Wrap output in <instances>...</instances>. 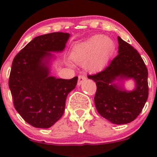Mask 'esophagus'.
<instances>
[{"label":"esophagus","instance_id":"34e87169","mask_svg":"<svg viewBox=\"0 0 157 157\" xmlns=\"http://www.w3.org/2000/svg\"><path fill=\"white\" fill-rule=\"evenodd\" d=\"M86 80V77L84 75H79L78 77V85L82 84Z\"/></svg>","mask_w":157,"mask_h":157}]
</instances>
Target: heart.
I'll return each mask as SVG.
<instances>
[{"mask_svg": "<svg viewBox=\"0 0 157 157\" xmlns=\"http://www.w3.org/2000/svg\"><path fill=\"white\" fill-rule=\"evenodd\" d=\"M114 49L113 40L102 35H96L76 45L71 58L77 64L85 65L90 72H98L105 65Z\"/></svg>", "mask_w": 157, "mask_h": 157, "instance_id": "heart-1", "label": "heart"}]
</instances>
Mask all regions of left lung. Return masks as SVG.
<instances>
[{
    "mask_svg": "<svg viewBox=\"0 0 157 157\" xmlns=\"http://www.w3.org/2000/svg\"><path fill=\"white\" fill-rule=\"evenodd\" d=\"M118 55L103 71L89 79L96 82L94 102L101 116L115 124L134 121L141 112L149 94L148 71L140 54L118 36ZM132 78L136 90L128 92L114 83L115 80Z\"/></svg>",
    "mask_w": 157,
    "mask_h": 157,
    "instance_id": "left-lung-1",
    "label": "left lung"
}]
</instances>
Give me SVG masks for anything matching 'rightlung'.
I'll list each match as a JSON object with an SVG mask.
<instances>
[{
  "instance_id": "right-lung-1",
  "label": "right lung",
  "mask_w": 157,
  "mask_h": 157,
  "mask_svg": "<svg viewBox=\"0 0 157 157\" xmlns=\"http://www.w3.org/2000/svg\"><path fill=\"white\" fill-rule=\"evenodd\" d=\"M69 37L64 33L37 36L13 61L9 88L13 105L35 128H50L61 118L67 95L77 85V77L65 80L49 76L50 52L64 50Z\"/></svg>"
}]
</instances>
